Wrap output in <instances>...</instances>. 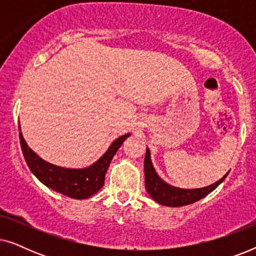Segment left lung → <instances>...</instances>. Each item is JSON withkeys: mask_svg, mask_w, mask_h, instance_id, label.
<instances>
[{"mask_svg": "<svg viewBox=\"0 0 256 256\" xmlns=\"http://www.w3.org/2000/svg\"><path fill=\"white\" fill-rule=\"evenodd\" d=\"M227 172L222 180H219L216 183H213L208 186L200 188H178L171 185L166 184V182L160 180L158 174H156L154 169L152 160H150V152L146 149V158H144V178H146V188L148 191L150 197L154 200L164 206H171V208H180V206L190 205L192 202H196L199 199L204 198L208 194L214 190L222 182L225 180Z\"/></svg>", "mask_w": 256, "mask_h": 256, "instance_id": "left-lung-1", "label": "left lung"}]
</instances>
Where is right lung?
I'll return each mask as SVG.
<instances>
[{"instance_id":"add662e5","label":"right lung","mask_w":256,"mask_h":256,"mask_svg":"<svg viewBox=\"0 0 256 256\" xmlns=\"http://www.w3.org/2000/svg\"><path fill=\"white\" fill-rule=\"evenodd\" d=\"M128 136L130 134L122 135L115 140L102 157L85 169H68L45 162L28 146L22 132H20V142L28 166L42 183L70 198L86 199L96 194L104 186L110 160Z\"/></svg>"}]
</instances>
